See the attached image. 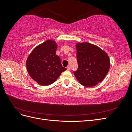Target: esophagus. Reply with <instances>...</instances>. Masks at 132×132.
Returning <instances> with one entry per match:
<instances>
[{
  "label": "esophagus",
  "mask_w": 132,
  "mask_h": 132,
  "mask_svg": "<svg viewBox=\"0 0 132 132\" xmlns=\"http://www.w3.org/2000/svg\"><path fill=\"white\" fill-rule=\"evenodd\" d=\"M67 69L68 70H70V67L69 65H68V67H67Z\"/></svg>",
  "instance_id": "1"
}]
</instances>
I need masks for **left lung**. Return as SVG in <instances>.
I'll return each instance as SVG.
<instances>
[{"instance_id":"1","label":"left lung","mask_w":132,"mask_h":132,"mask_svg":"<svg viewBox=\"0 0 132 132\" xmlns=\"http://www.w3.org/2000/svg\"><path fill=\"white\" fill-rule=\"evenodd\" d=\"M78 69L74 74L79 82L93 87L102 81L110 68V59L105 51L89 42L75 45Z\"/></svg>"}]
</instances>
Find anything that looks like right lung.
<instances>
[{
  "mask_svg": "<svg viewBox=\"0 0 132 132\" xmlns=\"http://www.w3.org/2000/svg\"><path fill=\"white\" fill-rule=\"evenodd\" d=\"M57 47L54 40L48 39L36 47L27 58V72L39 85L52 84L67 70L62 67L61 59L56 54Z\"/></svg>",
  "mask_w": 132,
  "mask_h": 132,
  "instance_id": "1",
  "label": "right lung"
}]
</instances>
